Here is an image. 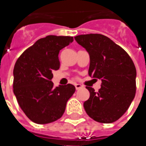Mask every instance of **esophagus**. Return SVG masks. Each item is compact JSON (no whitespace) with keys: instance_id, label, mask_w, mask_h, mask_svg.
<instances>
[{"instance_id":"obj_1","label":"esophagus","mask_w":146,"mask_h":146,"mask_svg":"<svg viewBox=\"0 0 146 146\" xmlns=\"http://www.w3.org/2000/svg\"><path fill=\"white\" fill-rule=\"evenodd\" d=\"M75 87H76V90H79V89H80L81 88H83L81 84H75Z\"/></svg>"}]
</instances>
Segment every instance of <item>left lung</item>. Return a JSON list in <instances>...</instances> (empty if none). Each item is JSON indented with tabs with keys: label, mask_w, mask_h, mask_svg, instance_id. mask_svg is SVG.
<instances>
[{
	"label": "left lung",
	"mask_w": 146,
	"mask_h": 146,
	"mask_svg": "<svg viewBox=\"0 0 146 146\" xmlns=\"http://www.w3.org/2000/svg\"><path fill=\"white\" fill-rule=\"evenodd\" d=\"M75 40L89 54L88 75L102 80L98 92L86 87L90 97L84 103V110L97 122H115L126 112L135 97V65L123 48L106 36L80 35Z\"/></svg>",
	"instance_id": "left-lung-1"
}]
</instances>
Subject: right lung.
I'll list each match as a JSON object with an SVG mask.
<instances>
[{
  "mask_svg": "<svg viewBox=\"0 0 146 146\" xmlns=\"http://www.w3.org/2000/svg\"><path fill=\"white\" fill-rule=\"evenodd\" d=\"M72 36H48L38 40L18 58L14 68V93L29 119L38 124L60 119L76 88L68 84L53 87V70H58L59 51Z\"/></svg>",
  "mask_w": 146,
  "mask_h": 146,
  "instance_id": "right-lung-1",
  "label": "right lung"
}]
</instances>
